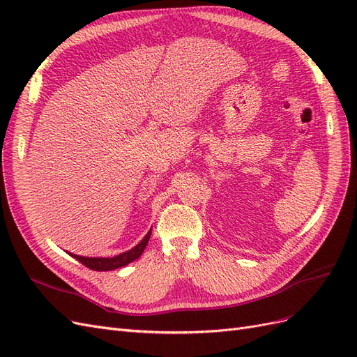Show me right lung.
<instances>
[{"label":"right lung","instance_id":"obj_1","mask_svg":"<svg viewBox=\"0 0 357 357\" xmlns=\"http://www.w3.org/2000/svg\"><path fill=\"white\" fill-rule=\"evenodd\" d=\"M150 235H152V229H150L144 238L139 241L134 248L131 250H128L125 253H121L117 256L113 257H86V256H79V255H71L74 259H77L80 264H83L84 266H88L89 269H93V271H112V269H117V268H122L128 264L134 262L135 259H138L142 256V253L144 252V248L149 243Z\"/></svg>","mask_w":357,"mask_h":357}]
</instances>
